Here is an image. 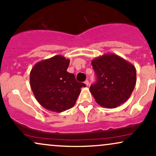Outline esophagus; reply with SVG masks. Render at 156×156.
<instances>
[{"instance_id": "esophagus-1", "label": "esophagus", "mask_w": 156, "mask_h": 156, "mask_svg": "<svg viewBox=\"0 0 156 156\" xmlns=\"http://www.w3.org/2000/svg\"><path fill=\"white\" fill-rule=\"evenodd\" d=\"M84 83H85V84H86V86H89V80H86V81L84 82Z\"/></svg>"}]
</instances>
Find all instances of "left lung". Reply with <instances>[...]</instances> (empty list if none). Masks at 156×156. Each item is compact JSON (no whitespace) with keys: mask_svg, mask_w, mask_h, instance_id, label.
<instances>
[{"mask_svg":"<svg viewBox=\"0 0 156 156\" xmlns=\"http://www.w3.org/2000/svg\"><path fill=\"white\" fill-rule=\"evenodd\" d=\"M97 81L90 91L99 105L115 108L130 97L136 85V68L114 54H105L91 61Z\"/></svg>","mask_w":156,"mask_h":156,"instance_id":"1","label":"left lung"}]
</instances>
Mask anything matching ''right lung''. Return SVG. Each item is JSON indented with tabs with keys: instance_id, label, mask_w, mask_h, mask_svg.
Returning a JSON list of instances; mask_svg holds the SVG:
<instances>
[{
	"instance_id": "1",
	"label": "right lung",
	"mask_w": 156,
	"mask_h": 156,
	"mask_svg": "<svg viewBox=\"0 0 156 156\" xmlns=\"http://www.w3.org/2000/svg\"><path fill=\"white\" fill-rule=\"evenodd\" d=\"M70 59L62 55L38 62L30 74V87L41 106L52 112H61L76 104L83 83L67 71Z\"/></svg>"
}]
</instances>
